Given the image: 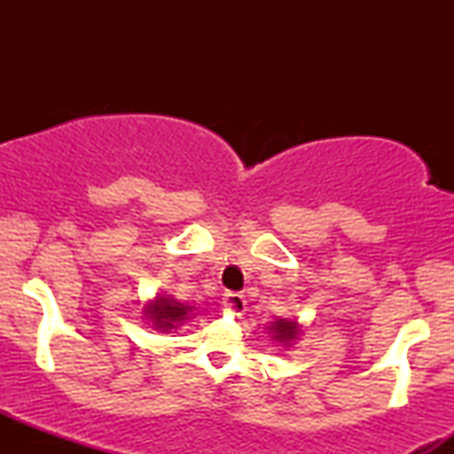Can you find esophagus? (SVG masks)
I'll return each mask as SVG.
<instances>
[{"instance_id":"1","label":"esophagus","mask_w":454,"mask_h":454,"mask_svg":"<svg viewBox=\"0 0 454 454\" xmlns=\"http://www.w3.org/2000/svg\"><path fill=\"white\" fill-rule=\"evenodd\" d=\"M223 305L232 311V314H243L245 309V296L241 293H226L223 294Z\"/></svg>"}]
</instances>
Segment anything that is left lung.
Instances as JSON below:
<instances>
[{
    "mask_svg": "<svg viewBox=\"0 0 454 454\" xmlns=\"http://www.w3.org/2000/svg\"><path fill=\"white\" fill-rule=\"evenodd\" d=\"M270 333H273V340L279 343H290L299 335V325H296V320H286L284 317V320H275L270 325Z\"/></svg>",
    "mask_w": 454,
    "mask_h": 454,
    "instance_id": "obj_1",
    "label": "left lung"
}]
</instances>
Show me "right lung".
<instances>
[{
	"mask_svg": "<svg viewBox=\"0 0 454 454\" xmlns=\"http://www.w3.org/2000/svg\"><path fill=\"white\" fill-rule=\"evenodd\" d=\"M145 311H147V317L153 322V326L158 328V331L168 333L170 328H176L181 322L187 320L192 307L170 299L168 294H160L151 301Z\"/></svg>",
	"mask_w": 454,
	"mask_h": 454,
	"instance_id": "obj_1",
	"label": "right lung"
}]
</instances>
